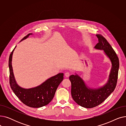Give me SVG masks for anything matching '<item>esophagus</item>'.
<instances>
[{
  "label": "esophagus",
  "mask_w": 126,
  "mask_h": 126,
  "mask_svg": "<svg viewBox=\"0 0 126 126\" xmlns=\"http://www.w3.org/2000/svg\"><path fill=\"white\" fill-rule=\"evenodd\" d=\"M65 77H66V78H68V77H69V76H70L69 72H65Z\"/></svg>",
  "instance_id": "obj_1"
}]
</instances>
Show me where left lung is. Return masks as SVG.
Here are the masks:
<instances>
[{"label": "left lung", "mask_w": 126, "mask_h": 126, "mask_svg": "<svg viewBox=\"0 0 126 126\" xmlns=\"http://www.w3.org/2000/svg\"><path fill=\"white\" fill-rule=\"evenodd\" d=\"M98 42L94 48L103 50L110 59L112 66L107 82L99 88H90L85 84L83 79L76 74L69 77L71 84V94L75 102L81 106L91 108L103 103L115 88L119 69V60L115 52L102 35H96Z\"/></svg>", "instance_id": "8db88e82"}]
</instances>
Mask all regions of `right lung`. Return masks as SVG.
Masks as SVG:
<instances>
[{
    "instance_id": "right-lung-1",
    "label": "right lung",
    "mask_w": 126,
    "mask_h": 126,
    "mask_svg": "<svg viewBox=\"0 0 126 126\" xmlns=\"http://www.w3.org/2000/svg\"><path fill=\"white\" fill-rule=\"evenodd\" d=\"M29 34L24 37L21 40L28 38ZM11 53L9 67L10 70V84L12 90L15 95L24 104L32 108H39L48 104L54 98L56 90L59 84L63 80V73H59L53 76L37 87L29 89L21 87L17 84L13 73L12 65V56L15 48Z\"/></svg>"
}]
</instances>
